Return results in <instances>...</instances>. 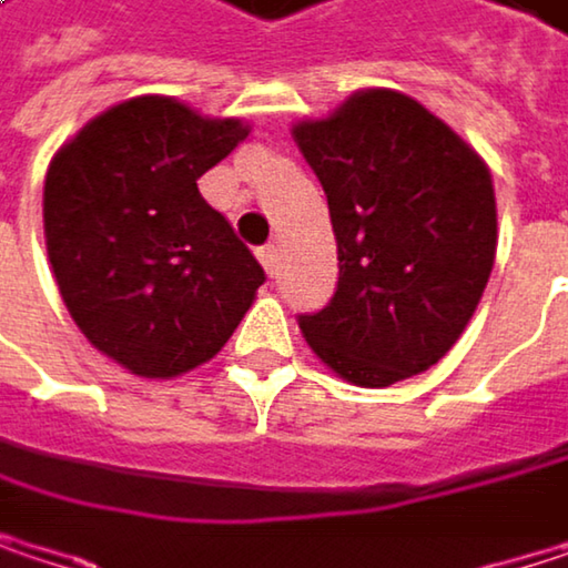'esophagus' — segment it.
Segmentation results:
<instances>
[{"mask_svg": "<svg viewBox=\"0 0 568 568\" xmlns=\"http://www.w3.org/2000/svg\"><path fill=\"white\" fill-rule=\"evenodd\" d=\"M260 263H263V270L273 276V273H276V246H263V250H260Z\"/></svg>", "mask_w": 568, "mask_h": 568, "instance_id": "34e87169", "label": "esophagus"}]
</instances>
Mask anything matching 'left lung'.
<instances>
[{"mask_svg":"<svg viewBox=\"0 0 568 568\" xmlns=\"http://www.w3.org/2000/svg\"><path fill=\"white\" fill-rule=\"evenodd\" d=\"M338 243V288L298 315L342 382L388 388L437 365L474 318L497 260L484 158L420 101L362 88L328 118L292 124Z\"/></svg>","mask_w":568,"mask_h":568,"instance_id":"left-lung-1","label":"left lung"}]
</instances>
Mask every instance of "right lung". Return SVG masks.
Wrapping results in <instances>:
<instances>
[{"instance_id":"add662e5","label":"right lung","mask_w":568,"mask_h":568,"mask_svg":"<svg viewBox=\"0 0 568 568\" xmlns=\"http://www.w3.org/2000/svg\"><path fill=\"white\" fill-rule=\"evenodd\" d=\"M250 124L168 94L128 98L58 148L45 173V246L81 335L138 378L210 362L266 273L200 196Z\"/></svg>"}]
</instances>
